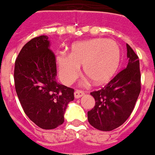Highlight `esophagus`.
Segmentation results:
<instances>
[{"mask_svg":"<svg viewBox=\"0 0 155 155\" xmlns=\"http://www.w3.org/2000/svg\"><path fill=\"white\" fill-rule=\"evenodd\" d=\"M83 95H84V92L81 91V90H76V91L74 92V97H75L76 99H79V98L82 97Z\"/></svg>","mask_w":155,"mask_h":155,"instance_id":"esophagus-1","label":"esophagus"}]
</instances>
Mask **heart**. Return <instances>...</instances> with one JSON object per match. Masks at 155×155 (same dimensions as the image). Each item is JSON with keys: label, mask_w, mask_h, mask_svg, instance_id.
<instances>
[{"label": "heart", "mask_w": 155, "mask_h": 155, "mask_svg": "<svg viewBox=\"0 0 155 155\" xmlns=\"http://www.w3.org/2000/svg\"><path fill=\"white\" fill-rule=\"evenodd\" d=\"M61 80L70 84L77 78L80 66L92 82L101 85L114 76L120 62V49L114 41L94 38L74 43L69 55L56 56Z\"/></svg>", "instance_id": "1"}]
</instances>
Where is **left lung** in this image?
<instances>
[{"instance_id":"1","label":"left lung","mask_w":155,"mask_h":155,"mask_svg":"<svg viewBox=\"0 0 155 155\" xmlns=\"http://www.w3.org/2000/svg\"><path fill=\"white\" fill-rule=\"evenodd\" d=\"M129 62L104 87L91 95L95 105L87 112L89 124L95 129L110 131L118 128L132 113L141 92V72L139 57L128 44Z\"/></svg>"}]
</instances>
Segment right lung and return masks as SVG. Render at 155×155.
I'll list each match as a JSON object with an SVG mask.
<instances>
[{"label":"right lung","mask_w":155,"mask_h":155,"mask_svg":"<svg viewBox=\"0 0 155 155\" xmlns=\"http://www.w3.org/2000/svg\"><path fill=\"white\" fill-rule=\"evenodd\" d=\"M56 59L47 36L27 42L14 66V84L25 115L41 129L53 130L64 122L74 90L56 81Z\"/></svg>","instance_id":"add662e5"}]
</instances>
